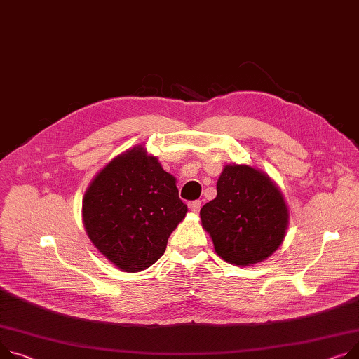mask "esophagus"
<instances>
[{
    "label": "esophagus",
    "mask_w": 359,
    "mask_h": 359,
    "mask_svg": "<svg viewBox=\"0 0 359 359\" xmlns=\"http://www.w3.org/2000/svg\"><path fill=\"white\" fill-rule=\"evenodd\" d=\"M201 205H202V203H201V201H194V202H190V203H189V209L192 210L194 213H198V212L201 210Z\"/></svg>",
    "instance_id": "esophagus-1"
}]
</instances>
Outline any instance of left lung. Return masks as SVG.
<instances>
[{
    "mask_svg": "<svg viewBox=\"0 0 359 359\" xmlns=\"http://www.w3.org/2000/svg\"><path fill=\"white\" fill-rule=\"evenodd\" d=\"M218 195L201 209L203 228L215 251L236 266L255 264L283 243L289 212L280 190L250 165H225Z\"/></svg>",
    "mask_w": 359,
    "mask_h": 359,
    "instance_id": "8db88e82",
    "label": "left lung"
}]
</instances>
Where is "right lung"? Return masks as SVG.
<instances>
[{"label": "right lung", "instance_id": "right-lung-1", "mask_svg": "<svg viewBox=\"0 0 359 359\" xmlns=\"http://www.w3.org/2000/svg\"><path fill=\"white\" fill-rule=\"evenodd\" d=\"M82 206L89 240L128 273L154 264L187 212L175 177L141 147L118 156L101 170Z\"/></svg>", "mask_w": 359, "mask_h": 359}]
</instances>
